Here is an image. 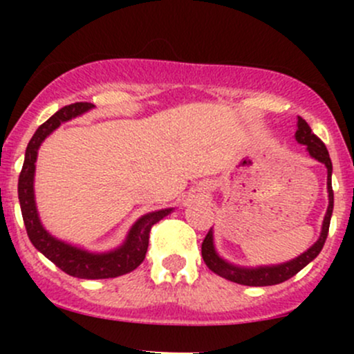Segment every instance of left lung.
Masks as SVG:
<instances>
[{
    "mask_svg": "<svg viewBox=\"0 0 354 354\" xmlns=\"http://www.w3.org/2000/svg\"><path fill=\"white\" fill-rule=\"evenodd\" d=\"M295 138L299 145L306 146L308 153H310L311 158H315L316 161L323 163L328 169V200H330V205H328L326 214H324L318 241H316L310 250H306L303 254H299L298 258L291 259V261L281 263V265H273V266L245 268V266L231 265V263L225 261V259L216 253V250H214V243H213V230H209L208 234H206V238L203 239L201 254H203V259H205L206 266H208L213 273L221 276V278L230 279V281L238 283V284H245V286H271V284H279L286 281V279L293 278L298 271H301L308 263H311L313 259L319 254V251L323 250L324 241H326L328 238V231H330V221L333 214V186H331L333 165L330 160V153H328L326 146H324L323 141H321L319 138L311 131L310 124H308L301 116H298V129H296Z\"/></svg>",
    "mask_w": 354,
    "mask_h": 354,
    "instance_id": "8db88e82",
    "label": "left lung"
}]
</instances>
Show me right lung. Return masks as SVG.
<instances>
[{"label":"right lung","instance_id":"obj_1","mask_svg":"<svg viewBox=\"0 0 354 354\" xmlns=\"http://www.w3.org/2000/svg\"><path fill=\"white\" fill-rule=\"evenodd\" d=\"M93 106L95 104L91 103L68 104V106L56 111L50 120L44 121L36 129L33 138L28 143L26 153H24L23 169L19 173L18 180L19 206H21L23 221L24 226H26L30 241L33 243V246L39 253H43L51 263H55L61 271L81 279L116 278V276L136 270L143 263L146 251H148L149 231H151L153 225H156L160 219L168 216L173 211V208L151 211V213L141 216L131 226L123 245L118 246L113 251H106V253H91V251L83 250V248L68 245V243L55 238L44 230L41 221H39L38 209H36L33 188L36 169L35 163L36 158H38V149L43 141L46 140V136H50L61 123L83 115Z\"/></svg>","mask_w":354,"mask_h":354}]
</instances>
